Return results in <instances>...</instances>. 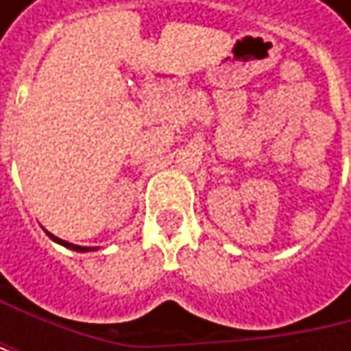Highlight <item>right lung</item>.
<instances>
[{
    "mask_svg": "<svg viewBox=\"0 0 351 351\" xmlns=\"http://www.w3.org/2000/svg\"><path fill=\"white\" fill-rule=\"evenodd\" d=\"M46 234H48V238H50L52 242H56V244L64 245V247H71V250H75V252H89V250H93V247H85V245H77V244H71V242H64V240H60V238L52 236L50 232H46Z\"/></svg>",
    "mask_w": 351,
    "mask_h": 351,
    "instance_id": "obj_1",
    "label": "right lung"
}]
</instances>
